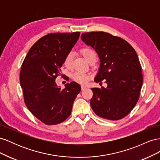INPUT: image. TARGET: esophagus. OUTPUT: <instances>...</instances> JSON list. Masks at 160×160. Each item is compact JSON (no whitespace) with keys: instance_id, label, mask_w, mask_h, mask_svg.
Instances as JSON below:
<instances>
[{"instance_id":"obj_1","label":"esophagus","mask_w":160,"mask_h":160,"mask_svg":"<svg viewBox=\"0 0 160 160\" xmlns=\"http://www.w3.org/2000/svg\"><path fill=\"white\" fill-rule=\"evenodd\" d=\"M86 89H87V88H86L85 86H83V85L81 86V90H82V91H84V90H85Z\"/></svg>"}]
</instances>
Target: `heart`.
<instances>
[{
    "label": "heart",
    "mask_w": 160,
    "mask_h": 160,
    "mask_svg": "<svg viewBox=\"0 0 160 160\" xmlns=\"http://www.w3.org/2000/svg\"><path fill=\"white\" fill-rule=\"evenodd\" d=\"M81 52L83 54V57L85 58V59L88 62L92 59L93 57L96 56L95 52L89 47H85L82 49ZM72 53L69 52L67 55L65 61H64V65L67 68H70L72 65ZM72 79H74L75 81L81 84H85L88 82L90 79V75L85 73L83 72H76L72 75Z\"/></svg>",
    "instance_id": "heart-1"
}]
</instances>
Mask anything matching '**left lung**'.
Wrapping results in <instances>:
<instances>
[{"label":"left lung","instance_id":"1","mask_svg":"<svg viewBox=\"0 0 160 160\" xmlns=\"http://www.w3.org/2000/svg\"><path fill=\"white\" fill-rule=\"evenodd\" d=\"M81 40L91 47L100 59L94 81L105 79L106 88H92V109L99 117L119 120L136 105L143 84L142 66L135 49L121 37L103 31L84 32Z\"/></svg>","mask_w":160,"mask_h":160}]
</instances>
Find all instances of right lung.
<instances>
[{"mask_svg":"<svg viewBox=\"0 0 160 160\" xmlns=\"http://www.w3.org/2000/svg\"><path fill=\"white\" fill-rule=\"evenodd\" d=\"M80 35L79 32L47 34L28 51L20 72V83L28 109L46 125L64 122L71 115L72 104L81 91L75 82L57 87L55 79Z\"/></svg>","mask_w":160,"mask_h":160,"instance_id":"1","label":"right lung"}]
</instances>
